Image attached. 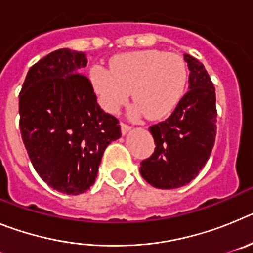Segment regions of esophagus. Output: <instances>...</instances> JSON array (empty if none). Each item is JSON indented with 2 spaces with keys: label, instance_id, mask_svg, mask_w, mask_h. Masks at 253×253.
Wrapping results in <instances>:
<instances>
[{
  "label": "esophagus",
  "instance_id": "obj_1",
  "mask_svg": "<svg viewBox=\"0 0 253 253\" xmlns=\"http://www.w3.org/2000/svg\"><path fill=\"white\" fill-rule=\"evenodd\" d=\"M120 126H122V133L124 134V135H125V134H126V133H128V131L131 129L130 125L125 124V123H122V124H120Z\"/></svg>",
  "mask_w": 253,
  "mask_h": 253
}]
</instances>
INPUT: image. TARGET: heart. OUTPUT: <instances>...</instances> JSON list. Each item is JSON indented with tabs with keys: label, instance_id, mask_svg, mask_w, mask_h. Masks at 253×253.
Here are the masks:
<instances>
[{
	"label": "heart",
	"instance_id": "heart-1",
	"mask_svg": "<svg viewBox=\"0 0 253 253\" xmlns=\"http://www.w3.org/2000/svg\"><path fill=\"white\" fill-rule=\"evenodd\" d=\"M90 80L101 106L115 113L128 101L133 90L137 101L134 114L146 113L149 119H161L175 110L185 93L187 67L177 54L161 50H139L116 55L111 69L95 66Z\"/></svg>",
	"mask_w": 253,
	"mask_h": 253
}]
</instances>
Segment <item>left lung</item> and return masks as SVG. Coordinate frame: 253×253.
I'll use <instances>...</instances> for the list:
<instances>
[{"instance_id": "obj_1", "label": "left lung", "mask_w": 253, "mask_h": 253, "mask_svg": "<svg viewBox=\"0 0 253 253\" xmlns=\"http://www.w3.org/2000/svg\"><path fill=\"white\" fill-rule=\"evenodd\" d=\"M189 88L165 122L149 126L153 154L140 162V175L152 186L176 189L189 184L204 167L216 135L215 88L204 64L185 54Z\"/></svg>"}]
</instances>
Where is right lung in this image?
I'll return each mask as SVG.
<instances>
[{"instance_id": "add662e5", "label": "right lung", "mask_w": 253, "mask_h": 253, "mask_svg": "<svg viewBox=\"0 0 253 253\" xmlns=\"http://www.w3.org/2000/svg\"><path fill=\"white\" fill-rule=\"evenodd\" d=\"M86 53L58 49L31 66L19 95L20 131L35 171L50 187L80 195L97 177L105 148L122 137L87 76Z\"/></svg>"}]
</instances>
